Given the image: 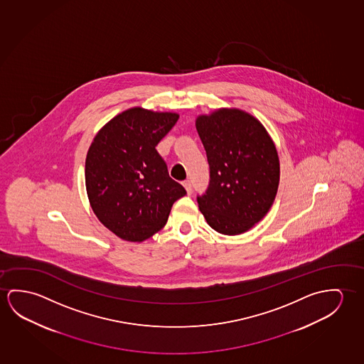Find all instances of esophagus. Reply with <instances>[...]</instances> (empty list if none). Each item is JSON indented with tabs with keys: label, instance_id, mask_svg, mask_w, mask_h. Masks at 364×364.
Here are the masks:
<instances>
[{
	"label": "esophagus",
	"instance_id": "obj_1",
	"mask_svg": "<svg viewBox=\"0 0 364 364\" xmlns=\"http://www.w3.org/2000/svg\"><path fill=\"white\" fill-rule=\"evenodd\" d=\"M182 185H183V187H185L186 191H187V193H188V195L192 193V185H191V182L188 181V179H187V181H183V183H182Z\"/></svg>",
	"mask_w": 364,
	"mask_h": 364
}]
</instances>
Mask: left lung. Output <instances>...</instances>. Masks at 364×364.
I'll return each instance as SVG.
<instances>
[{"mask_svg": "<svg viewBox=\"0 0 364 364\" xmlns=\"http://www.w3.org/2000/svg\"><path fill=\"white\" fill-rule=\"evenodd\" d=\"M196 129L210 166L208 191L197 197L200 211L220 234L250 230L277 195L276 145L258 119L239 109L197 116Z\"/></svg>", "mask_w": 364, "mask_h": 364, "instance_id": "8db88e82", "label": "left lung"}]
</instances>
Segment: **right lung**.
Masks as SVG:
<instances>
[{
  "instance_id": "obj_1",
  "label": "right lung",
  "mask_w": 364,
  "mask_h": 364,
  "mask_svg": "<svg viewBox=\"0 0 364 364\" xmlns=\"http://www.w3.org/2000/svg\"><path fill=\"white\" fill-rule=\"evenodd\" d=\"M178 117L132 107L105 124L87 151L90 205L97 219L127 242L153 237L166 225L174 202L186 195L156 149Z\"/></svg>"
}]
</instances>
